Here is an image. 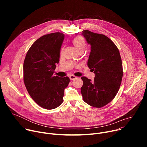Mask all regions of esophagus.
Instances as JSON below:
<instances>
[{"label":"esophagus","instance_id":"34e87169","mask_svg":"<svg viewBox=\"0 0 147 147\" xmlns=\"http://www.w3.org/2000/svg\"><path fill=\"white\" fill-rule=\"evenodd\" d=\"M76 78H77V77H76V76H73V75H71V76H70V80H73L76 79Z\"/></svg>","mask_w":147,"mask_h":147}]
</instances>
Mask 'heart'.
<instances>
[{"instance_id": "b5f03b06", "label": "heart", "mask_w": 147, "mask_h": 147, "mask_svg": "<svg viewBox=\"0 0 147 147\" xmlns=\"http://www.w3.org/2000/svg\"><path fill=\"white\" fill-rule=\"evenodd\" d=\"M72 43L78 52H83L87 47V43L84 38L81 36H78L73 39Z\"/></svg>"}]
</instances>
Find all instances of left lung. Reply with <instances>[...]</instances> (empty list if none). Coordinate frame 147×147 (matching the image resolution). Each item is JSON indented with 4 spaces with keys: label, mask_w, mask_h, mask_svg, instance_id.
<instances>
[{
    "label": "left lung",
    "mask_w": 147,
    "mask_h": 147,
    "mask_svg": "<svg viewBox=\"0 0 147 147\" xmlns=\"http://www.w3.org/2000/svg\"><path fill=\"white\" fill-rule=\"evenodd\" d=\"M91 45L87 65L95 74L94 80L82 77V99L95 108H102L111 102L119 90L123 66L119 51L108 36L88 30L82 32Z\"/></svg>",
    "instance_id": "obj_1"
}]
</instances>
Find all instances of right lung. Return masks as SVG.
<instances>
[{"label":"right lung","instance_id":"1","mask_svg":"<svg viewBox=\"0 0 147 147\" xmlns=\"http://www.w3.org/2000/svg\"><path fill=\"white\" fill-rule=\"evenodd\" d=\"M64 38L61 32L43 35L31 45L24 59L23 80L27 90L38 105L46 109L60 105L70 82L68 77L53 76Z\"/></svg>","mask_w":147,"mask_h":147}]
</instances>
